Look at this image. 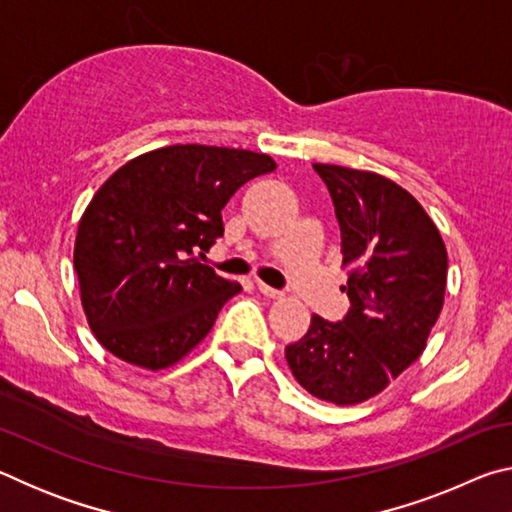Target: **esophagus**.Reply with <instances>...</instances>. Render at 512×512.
<instances>
[{
  "instance_id": "1",
  "label": "esophagus",
  "mask_w": 512,
  "mask_h": 512,
  "mask_svg": "<svg viewBox=\"0 0 512 512\" xmlns=\"http://www.w3.org/2000/svg\"><path fill=\"white\" fill-rule=\"evenodd\" d=\"M257 289H259V293H262V296L271 298V300H282L284 298V291L268 287V284H264V282H257Z\"/></svg>"
}]
</instances>
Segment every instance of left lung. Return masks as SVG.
I'll return each mask as SVG.
<instances>
[{
  "instance_id": "8db88e82",
  "label": "left lung",
  "mask_w": 512,
  "mask_h": 512,
  "mask_svg": "<svg viewBox=\"0 0 512 512\" xmlns=\"http://www.w3.org/2000/svg\"><path fill=\"white\" fill-rule=\"evenodd\" d=\"M314 169L341 225L350 311L339 323L314 314L284 354L307 393L348 406L379 395L427 348L445 302L447 248L424 207L391 178L339 164Z\"/></svg>"
}]
</instances>
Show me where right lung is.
<instances>
[{
  "instance_id": "right-lung-1",
  "label": "right lung",
  "mask_w": 512,
  "mask_h": 512,
  "mask_svg": "<svg viewBox=\"0 0 512 512\" xmlns=\"http://www.w3.org/2000/svg\"><path fill=\"white\" fill-rule=\"evenodd\" d=\"M275 167L266 153L173 144L112 173L74 241L81 305L103 348L131 366L162 370L210 334L241 284L194 253L223 235L230 196Z\"/></svg>"
}]
</instances>
